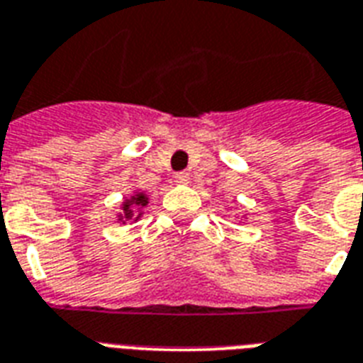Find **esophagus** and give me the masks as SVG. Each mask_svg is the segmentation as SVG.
<instances>
[{
  "label": "esophagus",
  "instance_id": "obj_1",
  "mask_svg": "<svg viewBox=\"0 0 363 363\" xmlns=\"http://www.w3.org/2000/svg\"><path fill=\"white\" fill-rule=\"evenodd\" d=\"M189 181H190V174L184 173V171H182V173L174 174V182H177V184H186Z\"/></svg>",
  "mask_w": 363,
  "mask_h": 363
}]
</instances>
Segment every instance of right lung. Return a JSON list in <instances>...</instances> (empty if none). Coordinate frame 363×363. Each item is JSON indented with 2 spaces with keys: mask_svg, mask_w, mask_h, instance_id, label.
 Segmentation results:
<instances>
[{
  "mask_svg": "<svg viewBox=\"0 0 363 363\" xmlns=\"http://www.w3.org/2000/svg\"><path fill=\"white\" fill-rule=\"evenodd\" d=\"M147 206V198L146 194H142V192H136V194L130 198V200H125L123 202V213L119 216V221H128V219H133V217H138L142 216V208H146Z\"/></svg>",
  "mask_w": 363,
  "mask_h": 363,
  "instance_id": "right-lung-1",
  "label": "right lung"
}]
</instances>
